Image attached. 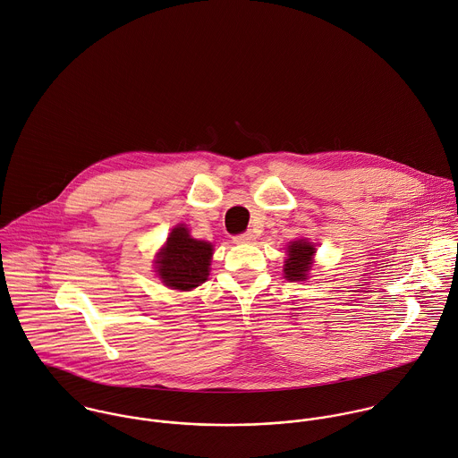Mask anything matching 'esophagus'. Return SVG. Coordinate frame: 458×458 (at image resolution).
<instances>
[{
    "label": "esophagus",
    "instance_id": "34e87169",
    "mask_svg": "<svg viewBox=\"0 0 458 458\" xmlns=\"http://www.w3.org/2000/svg\"><path fill=\"white\" fill-rule=\"evenodd\" d=\"M233 242H234V243H250V242H254V234H252V233L236 234V236L233 238Z\"/></svg>",
    "mask_w": 458,
    "mask_h": 458
}]
</instances>
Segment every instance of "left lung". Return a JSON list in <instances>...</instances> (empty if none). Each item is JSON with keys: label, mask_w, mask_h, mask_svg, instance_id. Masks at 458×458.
<instances>
[{"label": "left lung", "mask_w": 458, "mask_h": 458, "mask_svg": "<svg viewBox=\"0 0 458 458\" xmlns=\"http://www.w3.org/2000/svg\"><path fill=\"white\" fill-rule=\"evenodd\" d=\"M288 259L284 261V277L290 283L305 281L312 267V256L316 252L314 245L307 240H297L288 245Z\"/></svg>", "instance_id": "8db88e82"}]
</instances>
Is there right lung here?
Returning <instances> with one entry per match:
<instances>
[{"instance_id":"add662e5","label":"right lung","mask_w":458,"mask_h":458,"mask_svg":"<svg viewBox=\"0 0 458 458\" xmlns=\"http://www.w3.org/2000/svg\"><path fill=\"white\" fill-rule=\"evenodd\" d=\"M213 245L190 236L186 225H175L156 254V272L166 288L190 292L208 281Z\"/></svg>"}]
</instances>
